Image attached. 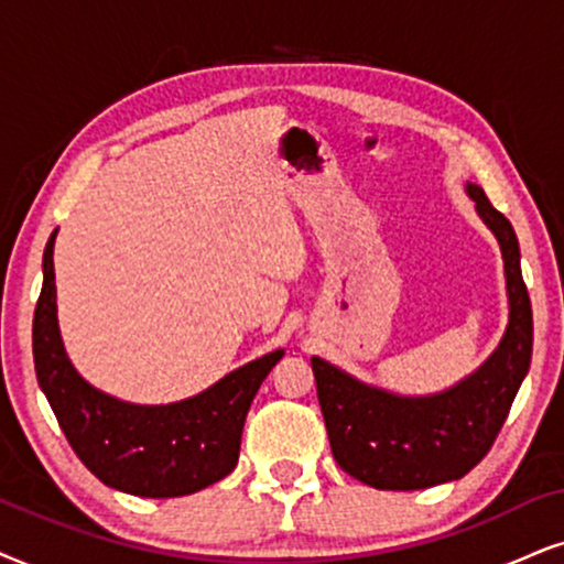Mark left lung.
Listing matches in <instances>:
<instances>
[{
	"label": "left lung",
	"instance_id": "1",
	"mask_svg": "<svg viewBox=\"0 0 564 564\" xmlns=\"http://www.w3.org/2000/svg\"><path fill=\"white\" fill-rule=\"evenodd\" d=\"M505 262L508 325L479 369L432 395H398L312 356L333 458L375 489L411 491L463 479L489 453L531 367L533 315L510 220L466 182Z\"/></svg>",
	"mask_w": 564,
	"mask_h": 564
}]
</instances>
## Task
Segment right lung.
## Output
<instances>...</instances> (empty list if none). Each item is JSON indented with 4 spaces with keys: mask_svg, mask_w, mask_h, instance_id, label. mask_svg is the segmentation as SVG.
Wrapping results in <instances>:
<instances>
[{
    "mask_svg": "<svg viewBox=\"0 0 564 564\" xmlns=\"http://www.w3.org/2000/svg\"><path fill=\"white\" fill-rule=\"evenodd\" d=\"M54 239L44 249V286L33 315L35 377L77 458L106 487L138 497H184L237 468L241 430L283 348L234 369L184 401L142 405L93 388L69 361L56 317Z\"/></svg>",
    "mask_w": 564,
    "mask_h": 564,
    "instance_id": "right-lung-1",
    "label": "right lung"
}]
</instances>
